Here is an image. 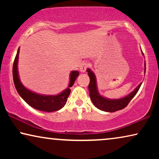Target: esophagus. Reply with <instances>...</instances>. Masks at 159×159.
Segmentation results:
<instances>
[{"instance_id": "esophagus-1", "label": "esophagus", "mask_w": 159, "mask_h": 159, "mask_svg": "<svg viewBox=\"0 0 159 159\" xmlns=\"http://www.w3.org/2000/svg\"><path fill=\"white\" fill-rule=\"evenodd\" d=\"M88 64H87V63H82V64L80 65V72H82V73L85 72L86 69H88Z\"/></svg>"}]
</instances>
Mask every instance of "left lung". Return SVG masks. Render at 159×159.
<instances>
[{
	"mask_svg": "<svg viewBox=\"0 0 159 159\" xmlns=\"http://www.w3.org/2000/svg\"><path fill=\"white\" fill-rule=\"evenodd\" d=\"M141 52H142V54L143 55V51H141ZM144 66V73L145 74V61ZM87 71L88 72V76L90 77V84H89L88 88L91 101H92L93 103L94 104L95 107L106 112H114L125 108L128 105L130 101L134 97V95L137 94L141 84L143 83V82H140V84H138V87L132 92L125 97L118 99H110L103 96L99 93L97 86L96 77H95L94 72L90 69H87Z\"/></svg>",
	"mask_w": 159,
	"mask_h": 159,
	"instance_id": "8db88e82",
	"label": "left lung"
}]
</instances>
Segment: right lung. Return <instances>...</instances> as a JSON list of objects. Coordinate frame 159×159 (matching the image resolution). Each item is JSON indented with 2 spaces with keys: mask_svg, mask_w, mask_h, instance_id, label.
I'll return each mask as SVG.
<instances>
[{
  "mask_svg": "<svg viewBox=\"0 0 159 159\" xmlns=\"http://www.w3.org/2000/svg\"><path fill=\"white\" fill-rule=\"evenodd\" d=\"M19 48L17 51L13 64V78L15 88L19 95L28 105L37 110L46 112H53L64 107L66 103L67 98L71 93L70 88L73 86L76 79L80 73L78 71H71L69 75V83L68 88L57 95H43L29 90L21 82L18 71V60Z\"/></svg>",
  "mask_w": 159,
  "mask_h": 159,
  "instance_id": "right-lung-1",
  "label": "right lung"
}]
</instances>
